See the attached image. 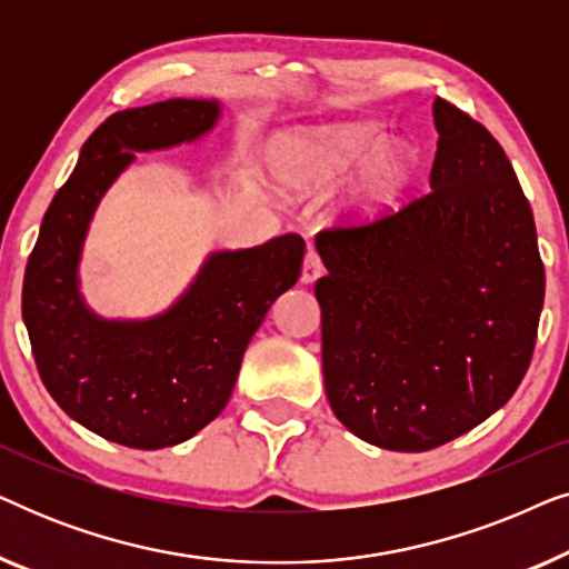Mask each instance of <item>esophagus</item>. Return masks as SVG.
<instances>
[{
	"mask_svg": "<svg viewBox=\"0 0 569 569\" xmlns=\"http://www.w3.org/2000/svg\"><path fill=\"white\" fill-rule=\"evenodd\" d=\"M323 274V263L318 259L316 251H308L306 253V261H302V274H300V282L302 284H313L318 277Z\"/></svg>",
	"mask_w": 569,
	"mask_h": 569,
	"instance_id": "34e87169",
	"label": "esophagus"
}]
</instances>
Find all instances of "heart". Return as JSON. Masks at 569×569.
<instances>
[{"label": "heart", "instance_id": "1", "mask_svg": "<svg viewBox=\"0 0 569 569\" xmlns=\"http://www.w3.org/2000/svg\"><path fill=\"white\" fill-rule=\"evenodd\" d=\"M269 166L277 183L300 197H326L352 177L339 214L345 220H370L411 181L417 158L380 123L349 121L279 134Z\"/></svg>", "mask_w": 569, "mask_h": 569}]
</instances>
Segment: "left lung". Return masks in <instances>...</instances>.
<instances>
[{
  "label": "left lung",
  "instance_id": "obj_1",
  "mask_svg": "<svg viewBox=\"0 0 569 569\" xmlns=\"http://www.w3.org/2000/svg\"><path fill=\"white\" fill-rule=\"evenodd\" d=\"M430 191L365 228L316 236L323 383L349 432L438 448L502 409L543 308L533 212L489 131L435 100Z\"/></svg>",
  "mask_w": 569,
  "mask_h": 569
}]
</instances>
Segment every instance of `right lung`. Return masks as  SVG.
Listing matches in <instances>:
<instances>
[{"instance_id": "add662e5", "label": "right lung", "mask_w": 569, "mask_h": 569, "mask_svg": "<svg viewBox=\"0 0 569 569\" xmlns=\"http://www.w3.org/2000/svg\"><path fill=\"white\" fill-rule=\"evenodd\" d=\"M220 100L173 98L113 113L46 209L22 282V321L46 391L74 422L127 448L189 440L228 403L248 341L298 282L306 243L295 232L212 251L160 313L106 318L82 295L80 263L100 201L137 152L199 142Z\"/></svg>"}]
</instances>
